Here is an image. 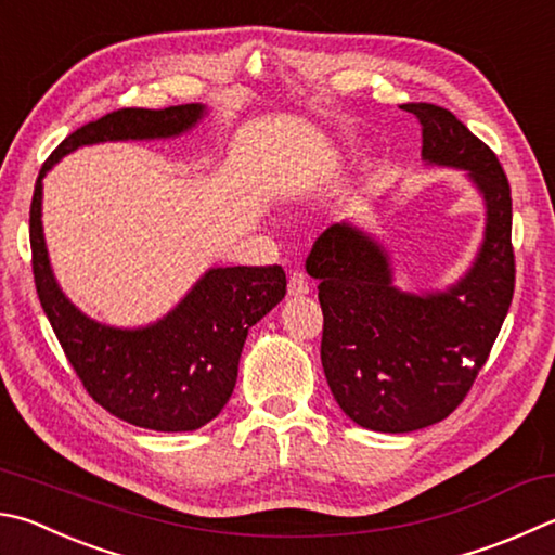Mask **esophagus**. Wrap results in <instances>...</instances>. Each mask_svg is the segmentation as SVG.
<instances>
[{"mask_svg": "<svg viewBox=\"0 0 555 555\" xmlns=\"http://www.w3.org/2000/svg\"><path fill=\"white\" fill-rule=\"evenodd\" d=\"M310 291V281L304 271H294L288 276V296H306Z\"/></svg>", "mask_w": 555, "mask_h": 555, "instance_id": "esophagus-1", "label": "esophagus"}]
</instances>
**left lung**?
<instances>
[{
    "label": "left lung",
    "mask_w": 555,
    "mask_h": 555,
    "mask_svg": "<svg viewBox=\"0 0 555 555\" xmlns=\"http://www.w3.org/2000/svg\"><path fill=\"white\" fill-rule=\"evenodd\" d=\"M402 108L420 120L422 157L466 169L486 198L476 264L447 294H402L386 249L351 225H330L306 259L320 281V359L332 396L357 425L390 435L435 425L461 405L515 296L512 196L498 155L447 108Z\"/></svg>",
    "instance_id": "1"
}]
</instances>
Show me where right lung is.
<instances>
[{"label": "right lung", "instance_id": "right-lung-1", "mask_svg": "<svg viewBox=\"0 0 555 555\" xmlns=\"http://www.w3.org/2000/svg\"><path fill=\"white\" fill-rule=\"evenodd\" d=\"M204 106L118 108L69 133L36 179L31 267L38 300L89 396L111 415L155 431H191L214 420L233 396L249 327L286 296L279 264L210 269L165 320L116 330L82 315L57 288L40 225V179L79 145L169 138L189 130Z\"/></svg>", "mask_w": 555, "mask_h": 555}]
</instances>
